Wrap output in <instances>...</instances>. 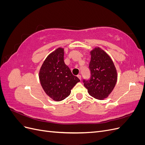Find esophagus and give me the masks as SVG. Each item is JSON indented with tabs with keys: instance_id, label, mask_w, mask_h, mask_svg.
<instances>
[{
	"instance_id": "1",
	"label": "esophagus",
	"mask_w": 145,
	"mask_h": 145,
	"mask_svg": "<svg viewBox=\"0 0 145 145\" xmlns=\"http://www.w3.org/2000/svg\"><path fill=\"white\" fill-rule=\"evenodd\" d=\"M77 77H78V78H79L80 80H81V78H82V77H81V75H78V76H77Z\"/></svg>"
}]
</instances>
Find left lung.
<instances>
[{
	"label": "left lung",
	"instance_id": "left-lung-1",
	"mask_svg": "<svg viewBox=\"0 0 145 145\" xmlns=\"http://www.w3.org/2000/svg\"><path fill=\"white\" fill-rule=\"evenodd\" d=\"M90 53L91 77L83 82L91 96L103 100L114 88L117 80V70L109 56L99 47L95 48Z\"/></svg>",
	"mask_w": 145,
	"mask_h": 145
}]
</instances>
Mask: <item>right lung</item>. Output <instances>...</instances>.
Here are the masks:
<instances>
[{"label": "right lung", "instance_id": "obj_1", "mask_svg": "<svg viewBox=\"0 0 145 145\" xmlns=\"http://www.w3.org/2000/svg\"><path fill=\"white\" fill-rule=\"evenodd\" d=\"M39 79L45 93L57 102L68 97L72 88L80 82L65 64L62 48L48 56L39 71Z\"/></svg>", "mask_w": 145, "mask_h": 145}]
</instances>
